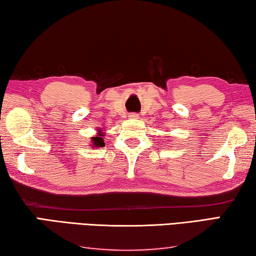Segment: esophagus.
<instances>
[{
  "label": "esophagus",
  "instance_id": "1",
  "mask_svg": "<svg viewBox=\"0 0 256 256\" xmlns=\"http://www.w3.org/2000/svg\"><path fill=\"white\" fill-rule=\"evenodd\" d=\"M138 114H137V113H130V114H129V118H132V119H138Z\"/></svg>",
  "mask_w": 256,
  "mask_h": 256
}]
</instances>
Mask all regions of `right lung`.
Segmentation results:
<instances>
[{"instance_id": "obj_1", "label": "right lung", "mask_w": 256, "mask_h": 256, "mask_svg": "<svg viewBox=\"0 0 256 256\" xmlns=\"http://www.w3.org/2000/svg\"><path fill=\"white\" fill-rule=\"evenodd\" d=\"M97 134H98V135L96 137H92V146H95L96 148L105 146V143H104V140H103V136H104L103 135V132L100 130Z\"/></svg>"}]
</instances>
